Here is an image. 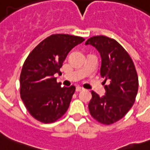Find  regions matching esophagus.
<instances>
[{
	"label": "esophagus",
	"mask_w": 150,
	"mask_h": 150,
	"mask_svg": "<svg viewBox=\"0 0 150 150\" xmlns=\"http://www.w3.org/2000/svg\"><path fill=\"white\" fill-rule=\"evenodd\" d=\"M83 89H84V88H82V87L78 86L76 87L75 90H76V92H80V91H82V90H83Z\"/></svg>",
	"instance_id": "34e87169"
}]
</instances>
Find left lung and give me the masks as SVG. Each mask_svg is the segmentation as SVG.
<instances>
[{"label":"left lung","mask_w":150,"mask_h":150,"mask_svg":"<svg viewBox=\"0 0 150 150\" xmlns=\"http://www.w3.org/2000/svg\"><path fill=\"white\" fill-rule=\"evenodd\" d=\"M98 50L101 57L100 75L109 84L104 89L106 94L100 97L92 91L89 103L91 116L103 125H111L121 120L132 108L135 101L139 79L132 60L115 40L104 36L89 38L85 43Z\"/></svg>","instance_id":"8db88e82"}]
</instances>
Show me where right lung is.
I'll return each instance as SVG.
<instances>
[{"mask_svg": "<svg viewBox=\"0 0 150 150\" xmlns=\"http://www.w3.org/2000/svg\"><path fill=\"white\" fill-rule=\"evenodd\" d=\"M84 38L54 34L39 43L27 57L20 75V95L27 110L37 121L53 123L65 114L75 87H61L55 75L71 49Z\"/></svg>", "mask_w": 150, "mask_h": 150, "instance_id": "right-lung-1", "label": "right lung"}]
</instances>
